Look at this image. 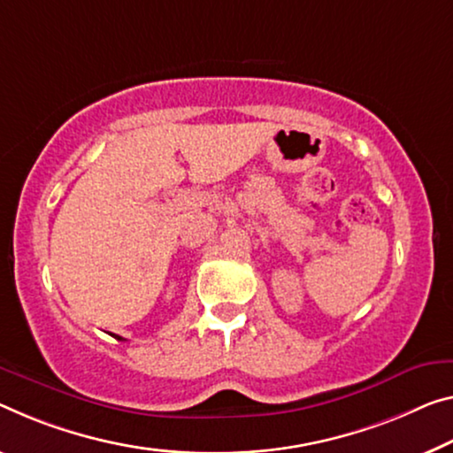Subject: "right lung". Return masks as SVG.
Listing matches in <instances>:
<instances>
[{"mask_svg":"<svg viewBox=\"0 0 453 453\" xmlns=\"http://www.w3.org/2000/svg\"><path fill=\"white\" fill-rule=\"evenodd\" d=\"M115 338H119V340H123V338H121V336H115Z\"/></svg>","mask_w":453,"mask_h":453,"instance_id":"right-lung-1","label":"right lung"}]
</instances>
